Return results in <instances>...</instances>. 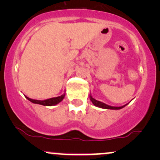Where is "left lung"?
Segmentation results:
<instances>
[{
	"mask_svg": "<svg viewBox=\"0 0 160 160\" xmlns=\"http://www.w3.org/2000/svg\"><path fill=\"white\" fill-rule=\"evenodd\" d=\"M89 98H90V100L91 102H92V104H94L95 106H96V107L98 108H103V109H111V110H120V109H122V108H123L124 107H126L127 104H129V102L127 104H124V105L122 106H120V107H115V106H111V105H108V104H105V103H103V102H100V101H98L96 100V99H95L94 98H92V96L91 94L89 95Z\"/></svg>",
	"mask_w": 160,
	"mask_h": 160,
	"instance_id": "1",
	"label": "left lung"
}]
</instances>
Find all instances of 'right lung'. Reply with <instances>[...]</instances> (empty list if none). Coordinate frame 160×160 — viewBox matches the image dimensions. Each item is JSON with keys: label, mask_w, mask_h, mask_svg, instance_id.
I'll return each mask as SVG.
<instances>
[{"label": "right lung", "mask_w": 160, "mask_h": 160, "mask_svg": "<svg viewBox=\"0 0 160 160\" xmlns=\"http://www.w3.org/2000/svg\"><path fill=\"white\" fill-rule=\"evenodd\" d=\"M65 92H64L62 95H60V96L46 99V100H36V99L30 98L27 96H25V98L34 104H41V105H44V106H54V105H56V104H58V103H60V102L63 100L64 98H65Z\"/></svg>", "instance_id": "1"}]
</instances>
